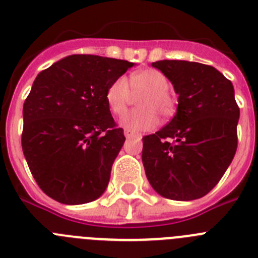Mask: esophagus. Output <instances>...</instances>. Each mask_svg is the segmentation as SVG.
Masks as SVG:
<instances>
[{"mask_svg": "<svg viewBox=\"0 0 258 258\" xmlns=\"http://www.w3.org/2000/svg\"><path fill=\"white\" fill-rule=\"evenodd\" d=\"M124 134H125V137H126V140H131V138H141L140 134L134 133V132L129 131V129H125Z\"/></svg>", "mask_w": 258, "mask_h": 258, "instance_id": "esophagus-1", "label": "esophagus"}]
</instances>
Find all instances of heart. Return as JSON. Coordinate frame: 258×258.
<instances>
[{"instance_id":"b5f03b06","label":"heart","mask_w":258,"mask_h":258,"mask_svg":"<svg viewBox=\"0 0 258 258\" xmlns=\"http://www.w3.org/2000/svg\"><path fill=\"white\" fill-rule=\"evenodd\" d=\"M169 83L165 75L154 68L137 71L125 80L118 77L106 90V103L115 115L126 111L132 94H142L137 98V108L121 118V125L133 132H149L159 124V115L164 117L174 113L175 102L168 92Z\"/></svg>"}]
</instances>
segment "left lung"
<instances>
[{"mask_svg":"<svg viewBox=\"0 0 258 258\" xmlns=\"http://www.w3.org/2000/svg\"><path fill=\"white\" fill-rule=\"evenodd\" d=\"M178 95L174 117L143 137L146 177L159 195L172 200L203 198L218 183L238 146L240 111L231 81L212 66L159 60Z\"/></svg>","mask_w":258,"mask_h":258,"instance_id":"8db88e82","label":"left lung"}]
</instances>
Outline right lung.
I'll return each mask as SVG.
<instances>
[{
	"instance_id": "right-lung-1",
	"label": "right lung",
	"mask_w": 258,
	"mask_h": 258,
	"mask_svg": "<svg viewBox=\"0 0 258 258\" xmlns=\"http://www.w3.org/2000/svg\"><path fill=\"white\" fill-rule=\"evenodd\" d=\"M133 66L75 54L37 75L23 106L22 147L47 197L77 206L106 191L125 142L106 103V90Z\"/></svg>"
}]
</instances>
